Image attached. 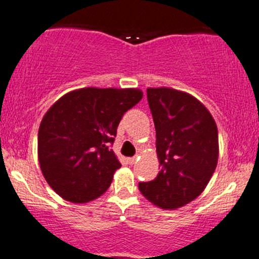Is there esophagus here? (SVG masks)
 <instances>
[{"instance_id":"34e87169","label":"esophagus","mask_w":259,"mask_h":259,"mask_svg":"<svg viewBox=\"0 0 259 259\" xmlns=\"http://www.w3.org/2000/svg\"><path fill=\"white\" fill-rule=\"evenodd\" d=\"M127 161H128L130 165H135L136 161H137V157H136V156H133V157H130Z\"/></svg>"}]
</instances>
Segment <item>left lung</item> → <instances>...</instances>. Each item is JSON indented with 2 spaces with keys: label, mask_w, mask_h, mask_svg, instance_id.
Returning a JSON list of instances; mask_svg holds the SVG:
<instances>
[{
  "label": "left lung",
  "mask_w": 259,
  "mask_h": 259,
  "mask_svg": "<svg viewBox=\"0 0 259 259\" xmlns=\"http://www.w3.org/2000/svg\"><path fill=\"white\" fill-rule=\"evenodd\" d=\"M147 101L161 170L152 181L138 184V189L160 208H180L203 193L215 171V121L198 99L184 92L148 88Z\"/></svg>",
  "instance_id": "8db88e82"
}]
</instances>
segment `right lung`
<instances>
[{
  "instance_id": "1",
  "label": "right lung",
  "mask_w": 259,
  "mask_h": 259,
  "mask_svg": "<svg viewBox=\"0 0 259 259\" xmlns=\"http://www.w3.org/2000/svg\"><path fill=\"white\" fill-rule=\"evenodd\" d=\"M140 89L81 88L61 97L44 116L37 136L42 175L58 195L88 203L107 191L121 167L112 145Z\"/></svg>"
}]
</instances>
